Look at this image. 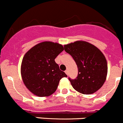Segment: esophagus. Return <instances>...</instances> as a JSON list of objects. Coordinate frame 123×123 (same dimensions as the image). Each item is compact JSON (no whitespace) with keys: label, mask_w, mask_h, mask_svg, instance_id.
<instances>
[{"label":"esophagus","mask_w":123,"mask_h":123,"mask_svg":"<svg viewBox=\"0 0 123 123\" xmlns=\"http://www.w3.org/2000/svg\"><path fill=\"white\" fill-rule=\"evenodd\" d=\"M65 73L66 74V75H68V74H69L68 70H66V71H65Z\"/></svg>","instance_id":"34e87169"}]
</instances>
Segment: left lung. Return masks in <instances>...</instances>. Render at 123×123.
<instances>
[{
  "instance_id": "obj_1",
  "label": "left lung",
  "mask_w": 123,
  "mask_h": 123,
  "mask_svg": "<svg viewBox=\"0 0 123 123\" xmlns=\"http://www.w3.org/2000/svg\"><path fill=\"white\" fill-rule=\"evenodd\" d=\"M78 69L74 80L69 78L73 88L82 94H92L100 89L106 80L107 63L106 57L98 48L89 42L78 40L64 45Z\"/></svg>"
}]
</instances>
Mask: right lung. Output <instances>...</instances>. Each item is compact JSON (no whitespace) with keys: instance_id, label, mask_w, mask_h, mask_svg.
<instances>
[{"instance_id":"add662e5","label":"right lung","mask_w":123,"mask_h":123,"mask_svg":"<svg viewBox=\"0 0 123 123\" xmlns=\"http://www.w3.org/2000/svg\"><path fill=\"white\" fill-rule=\"evenodd\" d=\"M64 50L62 45L49 41L38 43L25 54L21 76L26 88L40 97L54 93L60 80L68 77L59 69L55 58Z\"/></svg>"}]
</instances>
